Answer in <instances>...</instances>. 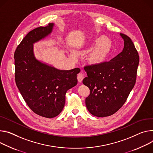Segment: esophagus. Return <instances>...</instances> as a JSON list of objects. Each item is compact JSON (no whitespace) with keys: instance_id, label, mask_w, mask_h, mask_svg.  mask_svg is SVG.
<instances>
[{"instance_id":"34e87169","label":"esophagus","mask_w":153,"mask_h":153,"mask_svg":"<svg viewBox=\"0 0 153 153\" xmlns=\"http://www.w3.org/2000/svg\"><path fill=\"white\" fill-rule=\"evenodd\" d=\"M77 80H78V82H82L83 79H84V75H83V74L82 73H80L77 74Z\"/></svg>"}]
</instances>
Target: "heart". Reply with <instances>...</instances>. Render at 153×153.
I'll return each mask as SVG.
<instances>
[{"label": "heart", "mask_w": 153, "mask_h": 153, "mask_svg": "<svg viewBox=\"0 0 153 153\" xmlns=\"http://www.w3.org/2000/svg\"><path fill=\"white\" fill-rule=\"evenodd\" d=\"M91 45H95L87 56V61L92 65H99L103 63L108 57L113 48V43L109 38L104 36L96 38ZM74 53L71 57L75 58Z\"/></svg>", "instance_id": "obj_1"}]
</instances>
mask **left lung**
Returning a JSON list of instances; mask_svg holds the SVG:
<instances>
[{
	"label": "left lung",
	"instance_id": "obj_1",
	"mask_svg": "<svg viewBox=\"0 0 153 153\" xmlns=\"http://www.w3.org/2000/svg\"><path fill=\"white\" fill-rule=\"evenodd\" d=\"M123 51L109 62L84 68L87 77L83 84L90 90L85 99L89 112L98 117L110 116L123 105L134 88L139 55L131 39L120 33Z\"/></svg>",
	"mask_w": 153,
	"mask_h": 153
}]
</instances>
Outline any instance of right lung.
I'll list each match as a JSON object with an SVG mask.
<instances>
[{
  "label": "right lung",
  "instance_id": "right-lung-1",
  "mask_svg": "<svg viewBox=\"0 0 153 153\" xmlns=\"http://www.w3.org/2000/svg\"><path fill=\"white\" fill-rule=\"evenodd\" d=\"M53 23L39 27L27 34L15 54V82L23 99L36 114L52 118L62 112L66 91L77 84L79 68L60 70L35 57L33 44L48 36Z\"/></svg>",
  "mask_w": 153,
  "mask_h": 153
}]
</instances>
